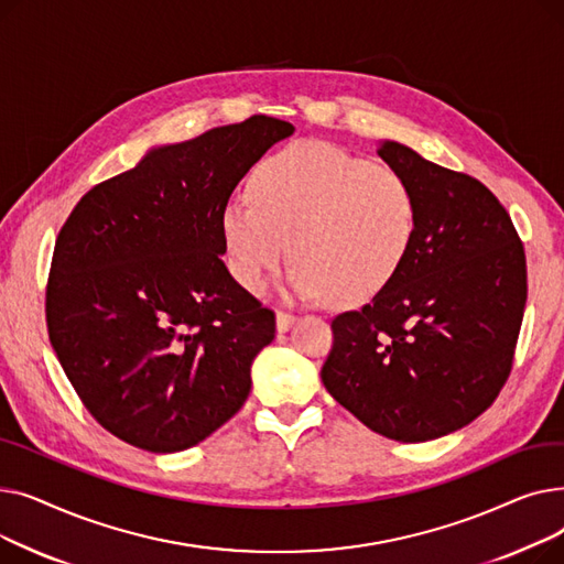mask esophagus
<instances>
[{
    "label": "esophagus",
    "mask_w": 564,
    "mask_h": 564,
    "mask_svg": "<svg viewBox=\"0 0 564 564\" xmlns=\"http://www.w3.org/2000/svg\"><path fill=\"white\" fill-rule=\"evenodd\" d=\"M294 322H297V315L279 311V313H276V332L285 334L288 329H292V324H294Z\"/></svg>",
    "instance_id": "34e87169"
}]
</instances>
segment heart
<instances>
[{
    "label": "heart",
    "mask_w": 564,
    "mask_h": 564,
    "mask_svg": "<svg viewBox=\"0 0 564 564\" xmlns=\"http://www.w3.org/2000/svg\"><path fill=\"white\" fill-rule=\"evenodd\" d=\"M249 198L226 203L221 240L235 281L260 292L290 256L292 300L364 304L400 272L416 237L419 200L393 169L329 143H294L264 158Z\"/></svg>",
    "instance_id": "1"
}]
</instances>
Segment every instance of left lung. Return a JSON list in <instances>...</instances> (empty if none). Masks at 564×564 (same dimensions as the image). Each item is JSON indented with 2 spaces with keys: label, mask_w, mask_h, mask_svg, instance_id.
I'll list each match as a JSON object with an SVG mask.
<instances>
[{
  "label": "left lung",
  "mask_w": 564,
  "mask_h": 564,
  "mask_svg": "<svg viewBox=\"0 0 564 564\" xmlns=\"http://www.w3.org/2000/svg\"><path fill=\"white\" fill-rule=\"evenodd\" d=\"M377 153L416 194V237L377 297L334 317L319 377L372 432L421 443L476 421L506 383L528 297L525 253L476 177L391 139Z\"/></svg>",
  "instance_id": "left-lung-1"
}]
</instances>
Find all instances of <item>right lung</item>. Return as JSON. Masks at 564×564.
<instances>
[{"mask_svg": "<svg viewBox=\"0 0 564 564\" xmlns=\"http://www.w3.org/2000/svg\"><path fill=\"white\" fill-rule=\"evenodd\" d=\"M292 132L260 113L155 145L82 196L58 232L50 343L84 406L130 446L187 451L247 402L276 322L221 260V210Z\"/></svg>", "mask_w": 564, "mask_h": 564, "instance_id": "add662e5", "label": "right lung"}]
</instances>
